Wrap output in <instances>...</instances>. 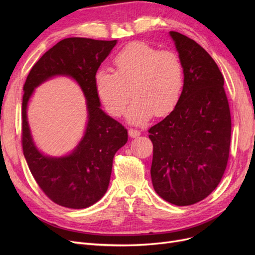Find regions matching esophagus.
<instances>
[{
    "label": "esophagus",
    "mask_w": 255,
    "mask_h": 255,
    "mask_svg": "<svg viewBox=\"0 0 255 255\" xmlns=\"http://www.w3.org/2000/svg\"><path fill=\"white\" fill-rule=\"evenodd\" d=\"M128 135H129L130 137H132V138H135V137L140 135V132H139V130H137V129L129 128V129H128Z\"/></svg>",
    "instance_id": "34e87169"
}]
</instances>
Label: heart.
Instances as JSON below:
<instances>
[{"instance_id": "b5f03b06", "label": "heart", "mask_w": 255, "mask_h": 255, "mask_svg": "<svg viewBox=\"0 0 255 255\" xmlns=\"http://www.w3.org/2000/svg\"><path fill=\"white\" fill-rule=\"evenodd\" d=\"M115 72L101 67L95 73L97 96L106 111L120 117L130 98L134 101L127 112L133 125L148 121L153 114L161 117L170 113L183 89V66L173 51L157 49L143 42H134L114 58Z\"/></svg>"}]
</instances>
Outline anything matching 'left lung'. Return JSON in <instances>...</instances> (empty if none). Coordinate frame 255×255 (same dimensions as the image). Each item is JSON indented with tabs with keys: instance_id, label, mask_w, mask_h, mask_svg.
I'll list each match as a JSON object with an SVG mask.
<instances>
[{
	"instance_id": "8db88e82",
	"label": "left lung",
	"mask_w": 255,
	"mask_h": 255,
	"mask_svg": "<svg viewBox=\"0 0 255 255\" xmlns=\"http://www.w3.org/2000/svg\"><path fill=\"white\" fill-rule=\"evenodd\" d=\"M183 66L179 102L149 129L151 179L167 202L186 206L206 198L225 173L231 142V114L217 64L187 36L169 32Z\"/></svg>"
}]
</instances>
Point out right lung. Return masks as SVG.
Here are the masks:
<instances>
[{
  "label": "right lung",
  "mask_w": 255,
  "mask_h": 255,
  "mask_svg": "<svg viewBox=\"0 0 255 255\" xmlns=\"http://www.w3.org/2000/svg\"><path fill=\"white\" fill-rule=\"evenodd\" d=\"M117 40L72 37L59 41L37 61L23 86L22 146L34 179L53 202L68 208H86L109 188L116 152L128 142V129L101 109L94 76ZM56 76L77 82L87 99L88 123L75 149L51 157L35 145L27 121V106L34 89Z\"/></svg>",
  "instance_id": "right-lung-1"
}]
</instances>
